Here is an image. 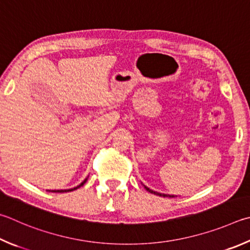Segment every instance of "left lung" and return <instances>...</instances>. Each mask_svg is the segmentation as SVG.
Masks as SVG:
<instances>
[{
  "label": "left lung",
  "instance_id": "obj_1",
  "mask_svg": "<svg viewBox=\"0 0 250 250\" xmlns=\"http://www.w3.org/2000/svg\"><path fill=\"white\" fill-rule=\"evenodd\" d=\"M144 188L147 190L148 192H151V193H154V194H156V196H160V197H168V198H174L175 196H170V194H164V193H160V192H156V191H153V190H151L149 188H147L146 186H144Z\"/></svg>",
  "mask_w": 250,
  "mask_h": 250
}]
</instances>
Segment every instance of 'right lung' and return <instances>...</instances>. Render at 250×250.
Segmentation results:
<instances>
[{
	"label": "right lung",
	"instance_id": "1",
	"mask_svg": "<svg viewBox=\"0 0 250 250\" xmlns=\"http://www.w3.org/2000/svg\"><path fill=\"white\" fill-rule=\"evenodd\" d=\"M86 180H87V178H86L83 183H82L80 186H78V187H75V188H72V189H66V190H52V192H69V191H73V190H75V189H78V188H80L81 186H83L85 183H86Z\"/></svg>",
	"mask_w": 250,
	"mask_h": 250
}]
</instances>
